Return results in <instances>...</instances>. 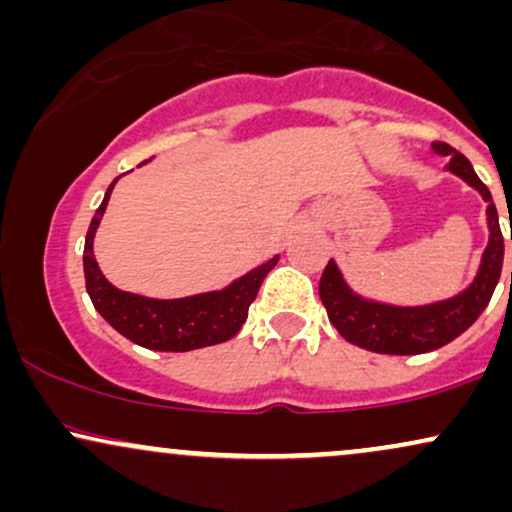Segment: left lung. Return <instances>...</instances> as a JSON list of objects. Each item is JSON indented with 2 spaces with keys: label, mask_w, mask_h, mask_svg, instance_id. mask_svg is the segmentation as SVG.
I'll return each instance as SVG.
<instances>
[{
  "label": "left lung",
  "mask_w": 512,
  "mask_h": 512,
  "mask_svg": "<svg viewBox=\"0 0 512 512\" xmlns=\"http://www.w3.org/2000/svg\"><path fill=\"white\" fill-rule=\"evenodd\" d=\"M433 151L440 156H448L450 163L445 168L455 173L457 178H462L469 187H474L484 197V202L489 204L486 207L489 245L481 255L477 276H474L467 289L457 293V296L445 298V301L428 305H390L358 296L346 284L337 262L330 260L320 279V301L327 308L330 322L346 342L375 351V354L414 356L450 344L484 313L493 296V289L501 279L503 233L501 226H498V211L489 187L474 173L472 163L460 151L452 149L450 144L433 142Z\"/></svg>",
  "instance_id": "8db88e82"
}]
</instances>
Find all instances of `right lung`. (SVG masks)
I'll list each match as a JSON object with an SVG mask.
<instances>
[{
  "label": "right lung",
  "instance_id": "add662e5",
  "mask_svg": "<svg viewBox=\"0 0 512 512\" xmlns=\"http://www.w3.org/2000/svg\"><path fill=\"white\" fill-rule=\"evenodd\" d=\"M117 180L120 178L110 182L86 233L84 276L93 308L122 337L151 351H192L236 337L243 322L248 320V308L255 301L264 276L272 272L274 264L279 262V255L250 269L248 274H243L221 291L195 293V296L185 298H146L139 293L120 291L105 279L96 255H93V238L101 226L110 192Z\"/></svg>",
  "mask_w": 512,
  "mask_h": 512
}]
</instances>
